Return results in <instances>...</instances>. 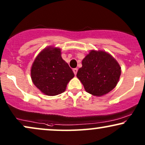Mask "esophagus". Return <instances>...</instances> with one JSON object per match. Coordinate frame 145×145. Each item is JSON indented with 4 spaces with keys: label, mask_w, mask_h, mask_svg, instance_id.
Segmentation results:
<instances>
[{
    "label": "esophagus",
    "mask_w": 145,
    "mask_h": 145,
    "mask_svg": "<svg viewBox=\"0 0 145 145\" xmlns=\"http://www.w3.org/2000/svg\"><path fill=\"white\" fill-rule=\"evenodd\" d=\"M73 71H74V74L76 75V74H77V72H78V69H77V68H75V69H73Z\"/></svg>",
    "instance_id": "esophagus-1"
}]
</instances>
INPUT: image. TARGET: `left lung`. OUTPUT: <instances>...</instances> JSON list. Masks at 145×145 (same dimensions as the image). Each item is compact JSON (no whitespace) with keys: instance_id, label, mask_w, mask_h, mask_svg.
Masks as SVG:
<instances>
[{"instance_id":"obj_1","label":"left lung","mask_w":145,"mask_h":145,"mask_svg":"<svg viewBox=\"0 0 145 145\" xmlns=\"http://www.w3.org/2000/svg\"><path fill=\"white\" fill-rule=\"evenodd\" d=\"M77 78L87 93L102 96L116 86L121 76V67L117 61L104 51L91 50L82 61Z\"/></svg>"}]
</instances>
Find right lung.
<instances>
[{
  "label": "right lung",
  "mask_w": 145,
  "mask_h": 145,
  "mask_svg": "<svg viewBox=\"0 0 145 145\" xmlns=\"http://www.w3.org/2000/svg\"><path fill=\"white\" fill-rule=\"evenodd\" d=\"M33 84L46 95L54 96L65 91L74 77L72 69L61 57V49L48 47L38 54L31 70Z\"/></svg>",
  "instance_id": "right-lung-1"
}]
</instances>
